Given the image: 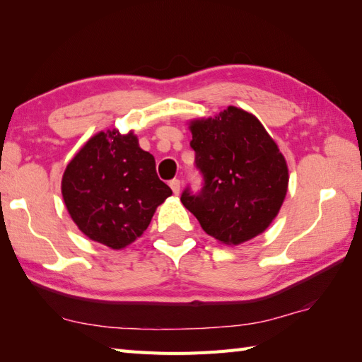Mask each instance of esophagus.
Wrapping results in <instances>:
<instances>
[{"label": "esophagus", "instance_id": "obj_1", "mask_svg": "<svg viewBox=\"0 0 362 362\" xmlns=\"http://www.w3.org/2000/svg\"><path fill=\"white\" fill-rule=\"evenodd\" d=\"M169 187L174 191V194H179L180 193V180L179 179H173L169 182Z\"/></svg>", "mask_w": 362, "mask_h": 362}]
</instances>
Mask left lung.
Listing matches in <instances>:
<instances>
[{
    "label": "left lung",
    "mask_w": 362,
    "mask_h": 362,
    "mask_svg": "<svg viewBox=\"0 0 362 362\" xmlns=\"http://www.w3.org/2000/svg\"><path fill=\"white\" fill-rule=\"evenodd\" d=\"M201 189H183L182 204L205 233L236 245L269 227L288 189V166L263 124L236 107L191 124Z\"/></svg>",
    "instance_id": "obj_1"
}]
</instances>
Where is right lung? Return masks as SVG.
<instances>
[{"mask_svg": "<svg viewBox=\"0 0 362 362\" xmlns=\"http://www.w3.org/2000/svg\"><path fill=\"white\" fill-rule=\"evenodd\" d=\"M64 201L90 240L122 249L151 224L157 206L173 194L156 160L130 132H99L76 153L62 179Z\"/></svg>", "mask_w": 362, "mask_h": 362, "instance_id": "add662e5", "label": "right lung"}]
</instances>
